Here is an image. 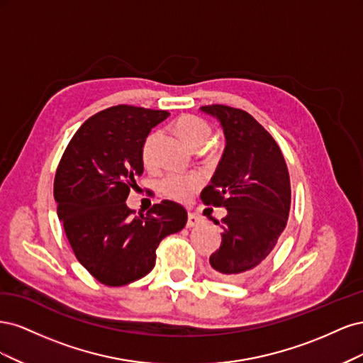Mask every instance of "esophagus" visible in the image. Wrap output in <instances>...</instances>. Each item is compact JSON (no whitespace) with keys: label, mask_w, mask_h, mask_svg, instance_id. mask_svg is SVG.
<instances>
[{"label":"esophagus","mask_w":363,"mask_h":363,"mask_svg":"<svg viewBox=\"0 0 363 363\" xmlns=\"http://www.w3.org/2000/svg\"><path fill=\"white\" fill-rule=\"evenodd\" d=\"M201 221H203L201 216L195 215V213H189L188 215V223H186V225H188V227H195V225H199Z\"/></svg>","instance_id":"esophagus-1"}]
</instances>
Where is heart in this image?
Returning <instances> with one entry per match:
<instances>
[{"label": "heart", "mask_w": 363, "mask_h": 363, "mask_svg": "<svg viewBox=\"0 0 363 363\" xmlns=\"http://www.w3.org/2000/svg\"><path fill=\"white\" fill-rule=\"evenodd\" d=\"M177 133L183 139V142L188 145L191 150H201L204 148L208 140L212 138V128L208 125L204 119L194 116V115H186L182 116L177 124ZM157 133H150L142 145V160L145 164H151L152 162V148H155ZM200 186V182L196 177H186V175L180 174H169L162 180L160 189L163 195L169 196L172 200L184 201L188 196Z\"/></svg>", "instance_id": "b5f03b06"}]
</instances>
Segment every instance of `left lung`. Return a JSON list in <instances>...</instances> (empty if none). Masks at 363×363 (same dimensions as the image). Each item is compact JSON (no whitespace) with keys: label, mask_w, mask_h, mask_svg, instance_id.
<instances>
[{"label":"left lung","mask_w":363,"mask_h":363,"mask_svg":"<svg viewBox=\"0 0 363 363\" xmlns=\"http://www.w3.org/2000/svg\"><path fill=\"white\" fill-rule=\"evenodd\" d=\"M223 125L221 162L201 192L204 204L225 207L223 242L211 256L215 276L244 281L276 247L288 223L291 180L277 142L242 108L203 106Z\"/></svg>","instance_id":"obj_1"}]
</instances>
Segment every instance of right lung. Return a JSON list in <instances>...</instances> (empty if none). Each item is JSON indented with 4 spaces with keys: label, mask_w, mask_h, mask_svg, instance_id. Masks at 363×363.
Segmentation results:
<instances>
[{
    "label": "right lung",
    "mask_w": 363,
    "mask_h": 363,
    "mask_svg": "<svg viewBox=\"0 0 363 363\" xmlns=\"http://www.w3.org/2000/svg\"><path fill=\"white\" fill-rule=\"evenodd\" d=\"M169 113L119 104L91 116L69 140L54 177L57 215L75 257L106 286H124L155 268L163 238L188 212L163 200L133 216L125 200L144 172L142 145Z\"/></svg>",
    "instance_id": "1"
}]
</instances>
